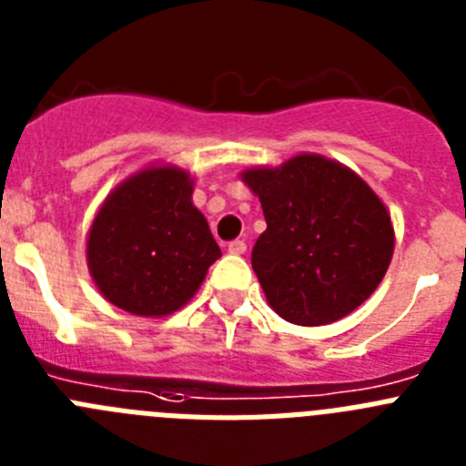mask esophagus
Instances as JSON below:
<instances>
[{"label": "esophagus", "mask_w": 466, "mask_h": 466, "mask_svg": "<svg viewBox=\"0 0 466 466\" xmlns=\"http://www.w3.org/2000/svg\"><path fill=\"white\" fill-rule=\"evenodd\" d=\"M228 252L230 254H245L247 252V242L245 240H230L228 242Z\"/></svg>", "instance_id": "esophagus-1"}]
</instances>
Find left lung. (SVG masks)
Listing matches in <instances>:
<instances>
[{"label":"left lung","mask_w":466,"mask_h":466,"mask_svg":"<svg viewBox=\"0 0 466 466\" xmlns=\"http://www.w3.org/2000/svg\"><path fill=\"white\" fill-rule=\"evenodd\" d=\"M242 179L268 224L252 249V268L282 319L331 324L376 291L392 261L394 228L361 177L300 154L282 167L242 172Z\"/></svg>","instance_id":"left-lung-1"}]
</instances>
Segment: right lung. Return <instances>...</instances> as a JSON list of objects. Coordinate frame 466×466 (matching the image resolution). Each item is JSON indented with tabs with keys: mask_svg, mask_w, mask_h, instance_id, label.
<instances>
[{
	"mask_svg": "<svg viewBox=\"0 0 466 466\" xmlns=\"http://www.w3.org/2000/svg\"><path fill=\"white\" fill-rule=\"evenodd\" d=\"M191 177L149 167L111 193L88 236V268L109 303L163 317L191 300L221 257L208 219L191 203Z\"/></svg>",
	"mask_w": 466,
	"mask_h": 466,
	"instance_id": "1",
	"label": "right lung"
}]
</instances>
